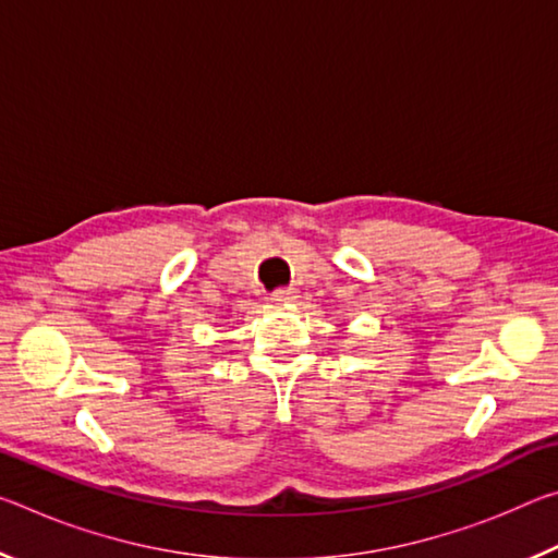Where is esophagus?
Segmentation results:
<instances>
[{
	"label": "esophagus",
	"mask_w": 558,
	"mask_h": 558,
	"mask_svg": "<svg viewBox=\"0 0 558 558\" xmlns=\"http://www.w3.org/2000/svg\"><path fill=\"white\" fill-rule=\"evenodd\" d=\"M298 298V290L295 288H278L270 292V300L278 302V305H288V302H292Z\"/></svg>",
	"instance_id": "1"
}]
</instances>
